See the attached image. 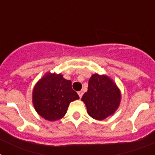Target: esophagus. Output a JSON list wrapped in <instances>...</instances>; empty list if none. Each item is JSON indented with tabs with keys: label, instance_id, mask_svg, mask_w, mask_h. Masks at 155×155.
I'll return each mask as SVG.
<instances>
[{
	"label": "esophagus",
	"instance_id": "34e87169",
	"mask_svg": "<svg viewBox=\"0 0 155 155\" xmlns=\"http://www.w3.org/2000/svg\"><path fill=\"white\" fill-rule=\"evenodd\" d=\"M78 95H79V97H80V98H81V97H82V95H83V91H78Z\"/></svg>",
	"mask_w": 155,
	"mask_h": 155
}]
</instances>
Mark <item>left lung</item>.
<instances>
[{
  "instance_id": "left-lung-1",
  "label": "left lung",
  "mask_w": 155,
  "mask_h": 155,
  "mask_svg": "<svg viewBox=\"0 0 155 155\" xmlns=\"http://www.w3.org/2000/svg\"><path fill=\"white\" fill-rule=\"evenodd\" d=\"M121 99L120 91L106 75L94 74L90 78L87 91L82 96L87 112L91 117L102 120L118 109Z\"/></svg>"
}]
</instances>
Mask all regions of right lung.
<instances>
[{"label":"right lung","mask_w":155,"mask_h":155,"mask_svg":"<svg viewBox=\"0 0 155 155\" xmlns=\"http://www.w3.org/2000/svg\"><path fill=\"white\" fill-rule=\"evenodd\" d=\"M71 81L61 74L46 73L37 82L32 91V103L37 113L45 120H61L67 113L70 102L78 99Z\"/></svg>","instance_id":"add662e5"}]
</instances>
